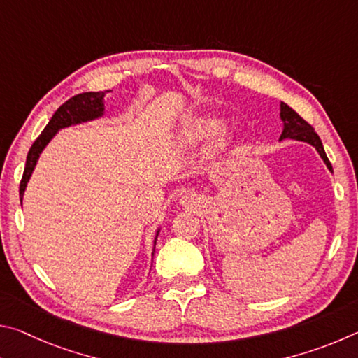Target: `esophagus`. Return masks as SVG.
<instances>
[{"instance_id": "34e87169", "label": "esophagus", "mask_w": 358, "mask_h": 358, "mask_svg": "<svg viewBox=\"0 0 358 358\" xmlns=\"http://www.w3.org/2000/svg\"><path fill=\"white\" fill-rule=\"evenodd\" d=\"M183 202H185V203H189V202H191V199H189V197H185V199H183Z\"/></svg>"}]
</instances>
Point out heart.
<instances>
[{
	"mask_svg": "<svg viewBox=\"0 0 358 358\" xmlns=\"http://www.w3.org/2000/svg\"><path fill=\"white\" fill-rule=\"evenodd\" d=\"M217 120L213 117H199L187 123L180 134V142L187 148L197 147L217 129ZM224 143V134H220L217 145Z\"/></svg>",
	"mask_w": 358,
	"mask_h": 358,
	"instance_id": "heart-1",
	"label": "heart"
}]
</instances>
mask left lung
<instances>
[{"mask_svg":"<svg viewBox=\"0 0 358 358\" xmlns=\"http://www.w3.org/2000/svg\"><path fill=\"white\" fill-rule=\"evenodd\" d=\"M281 118L284 121V131L281 134V138H295V141H303V142L311 143L313 147H316V150L319 151V155L324 159L327 167H329L330 171H333L329 157L325 155L324 145L320 142L319 136L314 132L313 126L308 123L306 120H303L300 115L294 110V108H290L287 104H284V102H281Z\"/></svg>","mask_w":358,"mask_h":358,"instance_id":"obj_1","label":"left lung"}]
</instances>
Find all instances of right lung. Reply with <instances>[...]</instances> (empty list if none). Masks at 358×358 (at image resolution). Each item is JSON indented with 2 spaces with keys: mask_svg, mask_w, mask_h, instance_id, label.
<instances>
[{
  "mask_svg": "<svg viewBox=\"0 0 358 358\" xmlns=\"http://www.w3.org/2000/svg\"><path fill=\"white\" fill-rule=\"evenodd\" d=\"M104 96H106L104 92L80 93V94L72 96V98L66 101L63 106L58 107V110L53 113V117L50 121H48L45 129L41 132V136L36 138L34 143L31 145V148L28 151L25 171H23V177L20 181V197H23V192H25L27 183L29 177H31L33 169L36 166V162H38L41 151L44 150V147L48 142H50V138L57 134V131L64 128V126L76 124V123H80V121L93 120L96 117H99V115H102V112H104V104H102Z\"/></svg>",
  "mask_w": 358,
  "mask_h": 358,
  "instance_id": "add662e5",
  "label": "right lung"
}]
</instances>
